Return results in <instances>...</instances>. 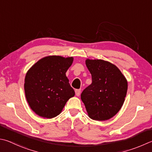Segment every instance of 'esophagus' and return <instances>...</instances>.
<instances>
[{
	"instance_id": "obj_1",
	"label": "esophagus",
	"mask_w": 152,
	"mask_h": 152,
	"mask_svg": "<svg viewBox=\"0 0 152 152\" xmlns=\"http://www.w3.org/2000/svg\"><path fill=\"white\" fill-rule=\"evenodd\" d=\"M80 92H81V90L80 89H77L75 90V93H76V95L77 96H79L80 95Z\"/></svg>"
}]
</instances>
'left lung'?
Masks as SVG:
<instances>
[{
  "instance_id": "left-lung-1",
  "label": "left lung",
  "mask_w": 152,
  "mask_h": 152,
  "mask_svg": "<svg viewBox=\"0 0 152 152\" xmlns=\"http://www.w3.org/2000/svg\"><path fill=\"white\" fill-rule=\"evenodd\" d=\"M86 64L92 82L82 92V100L92 120H109L122 107L128 82L119 69L109 62L87 59Z\"/></svg>"
}]
</instances>
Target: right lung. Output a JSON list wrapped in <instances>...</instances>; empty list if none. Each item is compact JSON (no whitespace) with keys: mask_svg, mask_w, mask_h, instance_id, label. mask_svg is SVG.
<instances>
[{"mask_svg":"<svg viewBox=\"0 0 152 152\" xmlns=\"http://www.w3.org/2000/svg\"><path fill=\"white\" fill-rule=\"evenodd\" d=\"M72 62V57L46 56L27 72L24 80L25 96L36 114L46 118L56 117L69 99L75 95L66 76Z\"/></svg>","mask_w":152,"mask_h":152,"instance_id":"obj_1","label":"right lung"}]
</instances>
